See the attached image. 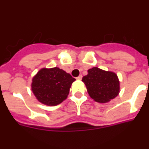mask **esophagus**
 <instances>
[{"label": "esophagus", "mask_w": 149, "mask_h": 149, "mask_svg": "<svg viewBox=\"0 0 149 149\" xmlns=\"http://www.w3.org/2000/svg\"><path fill=\"white\" fill-rule=\"evenodd\" d=\"M81 79H82V75H79L78 77H77V80H78V81H81Z\"/></svg>", "instance_id": "obj_1"}]
</instances>
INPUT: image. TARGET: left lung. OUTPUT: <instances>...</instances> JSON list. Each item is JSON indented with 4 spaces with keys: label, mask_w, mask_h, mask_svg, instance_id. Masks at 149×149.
Returning <instances> with one entry per match:
<instances>
[{
    "label": "left lung",
    "mask_w": 149,
    "mask_h": 149,
    "mask_svg": "<svg viewBox=\"0 0 149 149\" xmlns=\"http://www.w3.org/2000/svg\"><path fill=\"white\" fill-rule=\"evenodd\" d=\"M82 81L86 85L91 98L99 103H106L116 98L119 93V81L114 72L97 67L88 70Z\"/></svg>",
    "instance_id": "left-lung-1"
}]
</instances>
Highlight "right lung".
<instances>
[{
    "mask_svg": "<svg viewBox=\"0 0 149 149\" xmlns=\"http://www.w3.org/2000/svg\"><path fill=\"white\" fill-rule=\"evenodd\" d=\"M75 78L63 69L55 67L42 68L33 78L32 91L41 103L55 106L67 98Z\"/></svg>",
    "mask_w": 149,
    "mask_h": 149,
    "instance_id": "1",
    "label": "right lung"
}]
</instances>
